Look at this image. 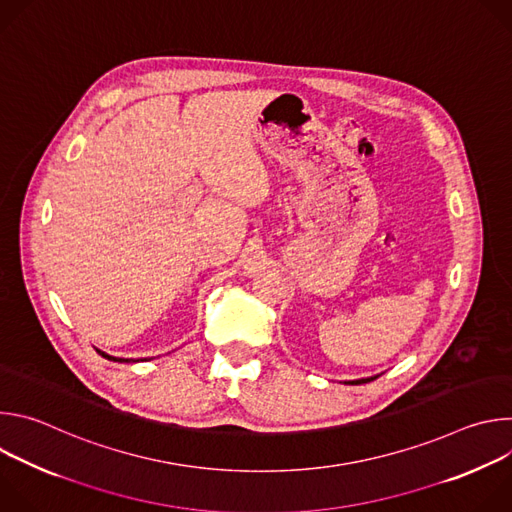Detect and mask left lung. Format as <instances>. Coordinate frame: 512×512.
I'll return each mask as SVG.
<instances>
[{
  "instance_id": "obj_1",
  "label": "left lung",
  "mask_w": 512,
  "mask_h": 512,
  "mask_svg": "<svg viewBox=\"0 0 512 512\" xmlns=\"http://www.w3.org/2000/svg\"><path fill=\"white\" fill-rule=\"evenodd\" d=\"M379 377V375H377ZM377 377H367V379H356V381H344V385H360V383H369V381H373V379H377Z\"/></svg>"
}]
</instances>
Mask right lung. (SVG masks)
<instances>
[{
  "label": "right lung",
  "instance_id": "obj_1",
  "mask_svg": "<svg viewBox=\"0 0 512 512\" xmlns=\"http://www.w3.org/2000/svg\"><path fill=\"white\" fill-rule=\"evenodd\" d=\"M103 358H107V360H113V362H139V360H145V358H119V356H111V354H107V352H103V350H99V348H95Z\"/></svg>",
  "mask_w": 512,
  "mask_h": 512
}]
</instances>
